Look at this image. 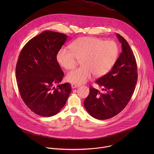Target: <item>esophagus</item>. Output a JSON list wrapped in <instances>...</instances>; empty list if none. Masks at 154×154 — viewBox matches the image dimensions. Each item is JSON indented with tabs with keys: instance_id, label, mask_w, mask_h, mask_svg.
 <instances>
[{
	"instance_id": "obj_1",
	"label": "esophagus",
	"mask_w": 154,
	"mask_h": 154,
	"mask_svg": "<svg viewBox=\"0 0 154 154\" xmlns=\"http://www.w3.org/2000/svg\"><path fill=\"white\" fill-rule=\"evenodd\" d=\"M80 85L78 84H75V83H72L71 84V87L72 88H78Z\"/></svg>"
}]
</instances>
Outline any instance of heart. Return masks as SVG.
Wrapping results in <instances>:
<instances>
[{"label":"heart","mask_w":154,"mask_h":154,"mask_svg":"<svg viewBox=\"0 0 154 154\" xmlns=\"http://www.w3.org/2000/svg\"><path fill=\"white\" fill-rule=\"evenodd\" d=\"M71 51L61 48L57 54V61L66 69L74 68L81 60L82 66L69 71L66 80L73 83L86 82L93 74L99 77L106 74L115 64L119 48L113 41L96 37H81L71 45Z\"/></svg>","instance_id":"heart-1"}]
</instances>
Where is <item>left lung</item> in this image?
<instances>
[{
	"label": "left lung",
	"mask_w": 154,
	"mask_h": 154,
	"mask_svg": "<svg viewBox=\"0 0 154 154\" xmlns=\"http://www.w3.org/2000/svg\"><path fill=\"white\" fill-rule=\"evenodd\" d=\"M116 36L121 43L122 52L112 69L95 82L103 93L90 86L89 95L84 101L87 112L100 120L113 118L122 110L134 94L138 79L134 52L122 36L118 33Z\"/></svg>",
	"instance_id": "left-lung-1"
}]
</instances>
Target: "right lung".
<instances>
[{"mask_svg":"<svg viewBox=\"0 0 154 154\" xmlns=\"http://www.w3.org/2000/svg\"><path fill=\"white\" fill-rule=\"evenodd\" d=\"M67 38L61 33L45 31L29 40L20 52L16 67L18 90L25 104L39 116L57 114L71 92L68 83L54 86L64 77L57 54Z\"/></svg>","mask_w":154,"mask_h":154,"instance_id":"obj_1","label":"right lung"}]
</instances>
